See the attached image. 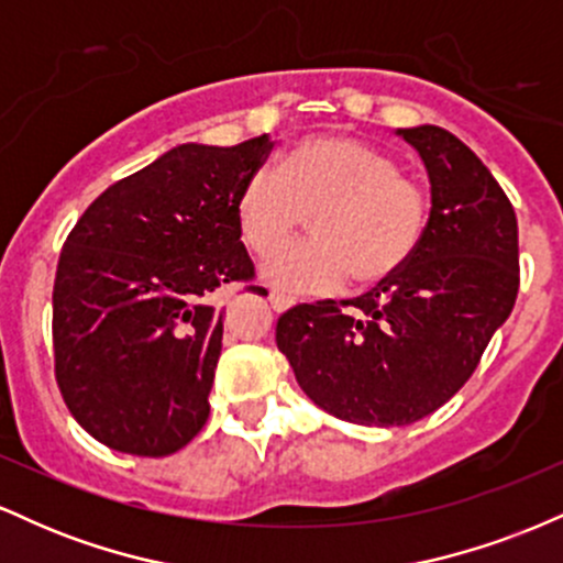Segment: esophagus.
Returning <instances> with one entry per match:
<instances>
[{"label": "esophagus", "mask_w": 563, "mask_h": 563, "mask_svg": "<svg viewBox=\"0 0 563 563\" xmlns=\"http://www.w3.org/2000/svg\"><path fill=\"white\" fill-rule=\"evenodd\" d=\"M269 303H273L275 312H286V309L294 307L296 299H294V296L280 294V290H269Z\"/></svg>", "instance_id": "esophagus-1"}]
</instances>
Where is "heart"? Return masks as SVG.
<instances>
[{
  "instance_id": "1",
  "label": "heart",
  "mask_w": 563,
  "mask_h": 563,
  "mask_svg": "<svg viewBox=\"0 0 563 563\" xmlns=\"http://www.w3.org/2000/svg\"><path fill=\"white\" fill-rule=\"evenodd\" d=\"M238 228L254 254L285 247L313 217L316 241L264 262L273 286L331 294L349 277L389 280L421 249L431 196L389 153L344 134H312L256 169L238 192Z\"/></svg>"
}]
</instances>
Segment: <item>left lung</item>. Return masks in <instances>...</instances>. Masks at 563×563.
<instances>
[{"instance_id": "1", "label": "left lung", "mask_w": 563, "mask_h": 563, "mask_svg": "<svg viewBox=\"0 0 563 563\" xmlns=\"http://www.w3.org/2000/svg\"><path fill=\"white\" fill-rule=\"evenodd\" d=\"M397 134L429 172L421 249L357 299L296 303L275 328L303 394L360 426H407L439 410L476 371L519 294V224L487 166L442 126Z\"/></svg>"}]
</instances>
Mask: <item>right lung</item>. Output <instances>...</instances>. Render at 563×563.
Listing matches in <instances>:
<instances>
[{"label": "right lung", "mask_w": 563, "mask_h": 563, "mask_svg": "<svg viewBox=\"0 0 563 563\" xmlns=\"http://www.w3.org/2000/svg\"><path fill=\"white\" fill-rule=\"evenodd\" d=\"M275 142L172 147L97 196L70 230L53 288L55 378L106 448L183 450L209 418L224 283L254 280L238 192Z\"/></svg>", "instance_id": "add662e5"}]
</instances>
